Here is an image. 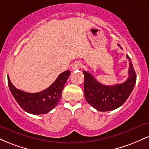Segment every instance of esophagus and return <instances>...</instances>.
I'll use <instances>...</instances> for the list:
<instances>
[{
  "instance_id": "34e87169",
  "label": "esophagus",
  "mask_w": 149,
  "mask_h": 149,
  "mask_svg": "<svg viewBox=\"0 0 149 149\" xmlns=\"http://www.w3.org/2000/svg\"><path fill=\"white\" fill-rule=\"evenodd\" d=\"M82 66V64L79 61H76V62H75L74 64L72 65V69L73 70H76V69H79L80 67Z\"/></svg>"
}]
</instances>
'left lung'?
Here are the masks:
<instances>
[{
	"label": "left lung",
	"mask_w": 149,
	"mask_h": 149,
	"mask_svg": "<svg viewBox=\"0 0 149 149\" xmlns=\"http://www.w3.org/2000/svg\"><path fill=\"white\" fill-rule=\"evenodd\" d=\"M126 57L129 60V77L121 84L103 85L99 83L91 73L83 71L85 97L87 102L99 111H109L118 109L125 102L132 92L136 76L130 57L127 54Z\"/></svg>",
	"instance_id": "1"
}]
</instances>
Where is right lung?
<instances>
[{"label": "right lung", "instance_id": "add662e5", "mask_svg": "<svg viewBox=\"0 0 149 149\" xmlns=\"http://www.w3.org/2000/svg\"><path fill=\"white\" fill-rule=\"evenodd\" d=\"M71 71L67 70L59 75L50 86L41 92L29 93L16 88L8 76V86L15 100L26 112L34 115L45 114L52 111L60 100L62 90Z\"/></svg>", "mask_w": 149, "mask_h": 149}]
</instances>
